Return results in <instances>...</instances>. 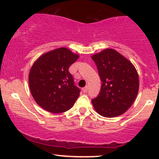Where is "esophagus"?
<instances>
[{"label": "esophagus", "instance_id": "1", "mask_svg": "<svg viewBox=\"0 0 159 159\" xmlns=\"http://www.w3.org/2000/svg\"><path fill=\"white\" fill-rule=\"evenodd\" d=\"M82 90H83L84 93H87V90H88V87H84L83 89H82Z\"/></svg>", "mask_w": 159, "mask_h": 159}]
</instances>
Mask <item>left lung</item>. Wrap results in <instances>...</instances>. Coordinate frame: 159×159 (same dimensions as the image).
<instances>
[{
    "label": "left lung",
    "mask_w": 159,
    "mask_h": 159,
    "mask_svg": "<svg viewBox=\"0 0 159 159\" xmlns=\"http://www.w3.org/2000/svg\"><path fill=\"white\" fill-rule=\"evenodd\" d=\"M102 82L95 111L105 117H116L132 105L139 90V77L132 62L112 48L92 55Z\"/></svg>",
    "instance_id": "obj_1"
}]
</instances>
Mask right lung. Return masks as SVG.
<instances>
[{"label": "right lung", "mask_w": 159, "mask_h": 159, "mask_svg": "<svg viewBox=\"0 0 159 159\" xmlns=\"http://www.w3.org/2000/svg\"><path fill=\"white\" fill-rule=\"evenodd\" d=\"M79 57L66 48L42 54L30 68L29 87L33 98L42 108L60 114L69 110L79 96L69 68Z\"/></svg>", "instance_id": "right-lung-1"}]
</instances>
